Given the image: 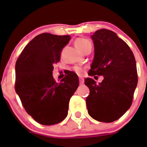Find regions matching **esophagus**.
I'll return each instance as SVG.
<instances>
[{
    "label": "esophagus",
    "mask_w": 147,
    "mask_h": 147,
    "mask_svg": "<svg viewBox=\"0 0 147 147\" xmlns=\"http://www.w3.org/2000/svg\"><path fill=\"white\" fill-rule=\"evenodd\" d=\"M80 85H83L84 84V79L82 77H80Z\"/></svg>",
    "instance_id": "34e87169"
}]
</instances>
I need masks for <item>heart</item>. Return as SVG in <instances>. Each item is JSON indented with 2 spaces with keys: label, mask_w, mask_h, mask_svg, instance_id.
Wrapping results in <instances>:
<instances>
[{
  "label": "heart",
  "mask_w": 147,
  "mask_h": 147,
  "mask_svg": "<svg viewBox=\"0 0 147 147\" xmlns=\"http://www.w3.org/2000/svg\"><path fill=\"white\" fill-rule=\"evenodd\" d=\"M88 45H91V44H90V42L89 40L85 38H78L75 41V45L80 51H82L85 48H86ZM74 70L79 75L83 74V73H84V69L82 67H79V66H76V67H74Z\"/></svg>",
  "instance_id": "b5f03b06"
}]
</instances>
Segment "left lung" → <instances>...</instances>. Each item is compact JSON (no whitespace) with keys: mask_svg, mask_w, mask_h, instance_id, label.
Wrapping results in <instances>:
<instances>
[{"mask_svg":"<svg viewBox=\"0 0 147 147\" xmlns=\"http://www.w3.org/2000/svg\"><path fill=\"white\" fill-rule=\"evenodd\" d=\"M92 39L95 55L88 74L103 76L104 80L96 84L85 78L90 90L87 108L95 120L110 123L120 119L132 105L138 84L136 59L129 45L110 30H98Z\"/></svg>","mask_w":147,"mask_h":147,"instance_id":"8db88e82","label":"left lung"}]
</instances>
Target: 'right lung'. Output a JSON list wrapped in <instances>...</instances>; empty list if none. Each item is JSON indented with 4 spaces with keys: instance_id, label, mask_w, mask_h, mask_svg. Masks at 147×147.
Returning a JSON list of instances; mask_svg holds the SVG:
<instances>
[{
    "instance_id": "1",
    "label": "right lung",
    "mask_w": 147,
    "mask_h": 147,
    "mask_svg": "<svg viewBox=\"0 0 147 147\" xmlns=\"http://www.w3.org/2000/svg\"><path fill=\"white\" fill-rule=\"evenodd\" d=\"M70 39L68 35L40 34L17 59L15 91L27 113L40 124L53 125L64 120L70 98L79 86V78L73 71L59 83L52 76L54 64L60 60Z\"/></svg>"
}]
</instances>
